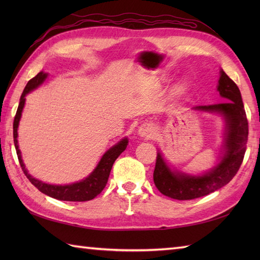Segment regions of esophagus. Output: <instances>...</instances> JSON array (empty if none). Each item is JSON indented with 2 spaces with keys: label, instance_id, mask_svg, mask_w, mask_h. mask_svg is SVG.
I'll return each mask as SVG.
<instances>
[{
  "label": "esophagus",
  "instance_id": "obj_1",
  "mask_svg": "<svg viewBox=\"0 0 260 260\" xmlns=\"http://www.w3.org/2000/svg\"><path fill=\"white\" fill-rule=\"evenodd\" d=\"M137 134L141 137H145V139H153L155 136V127L151 123H144L139 127Z\"/></svg>",
  "mask_w": 260,
  "mask_h": 260
}]
</instances>
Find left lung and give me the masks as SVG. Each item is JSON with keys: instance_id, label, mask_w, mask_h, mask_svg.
<instances>
[{"instance_id": "8db88e82", "label": "left lung", "mask_w": 260, "mask_h": 260, "mask_svg": "<svg viewBox=\"0 0 260 260\" xmlns=\"http://www.w3.org/2000/svg\"><path fill=\"white\" fill-rule=\"evenodd\" d=\"M218 91L223 103L197 106L193 109L221 115L225 121L224 143L220 162L202 175L172 171L157 153L153 179L162 194L175 200H192L210 194L228 184L244 161L248 141V120L238 86L223 70L220 71Z\"/></svg>"}]
</instances>
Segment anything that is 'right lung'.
Instances as JSON below:
<instances>
[{"instance_id":"add662e5","label":"right lung","mask_w":260,"mask_h":260,"mask_svg":"<svg viewBox=\"0 0 260 260\" xmlns=\"http://www.w3.org/2000/svg\"><path fill=\"white\" fill-rule=\"evenodd\" d=\"M47 74L45 73H39L36 77H33L31 80L27 82L23 92H22L19 107L16 110L14 121H13V139H14V146L16 150V154H18V158L20 165L22 168V171L25 174V176L31 183L35 185L39 191H41L45 194L51 197L53 199H57V200L61 201H74V202H82V201H89L92 200L93 198H96L99 193H101L104 187L106 186L107 181L109 178L110 170L113 168V164L116 161L121 153L125 151V148L128 144V141L125 137V139L118 142L117 144L110 147L109 150L104 154L103 157L99 161L96 169L92 171V172L87 176L85 180H81L79 182H76L73 184H67V185H53V184H47L43 183L42 181H39L36 178H33L32 175L27 173V170L24 167V163L22 161L21 152L19 150L18 145V127H19V121L22 115V110L24 107L25 103V96L29 93L31 90L36 89L38 86H40L45 79L47 78Z\"/></svg>"}]
</instances>
